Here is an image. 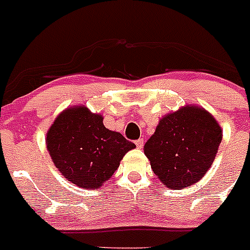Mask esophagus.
Returning <instances> with one entry per match:
<instances>
[{
  "label": "esophagus",
  "mask_w": 250,
  "mask_h": 250,
  "mask_svg": "<svg viewBox=\"0 0 250 250\" xmlns=\"http://www.w3.org/2000/svg\"><path fill=\"white\" fill-rule=\"evenodd\" d=\"M143 144H144L143 139H138V141H136V146H137V148H138V149L143 148Z\"/></svg>",
  "instance_id": "esophagus-1"
}]
</instances>
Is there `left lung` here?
I'll list each match as a JSON object with an SVG mask.
<instances>
[{
	"instance_id": "8db88e82",
	"label": "left lung",
	"mask_w": 250,
	"mask_h": 250,
	"mask_svg": "<svg viewBox=\"0 0 250 250\" xmlns=\"http://www.w3.org/2000/svg\"><path fill=\"white\" fill-rule=\"evenodd\" d=\"M222 141V128L200 106L186 104L159 121L144 146L154 174L169 188L193 185L211 167Z\"/></svg>"
}]
</instances>
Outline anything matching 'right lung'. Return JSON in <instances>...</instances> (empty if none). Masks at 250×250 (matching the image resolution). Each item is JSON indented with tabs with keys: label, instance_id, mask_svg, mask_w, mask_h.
<instances>
[{
	"label": "right lung",
	"instance_id": "1",
	"mask_svg": "<svg viewBox=\"0 0 250 250\" xmlns=\"http://www.w3.org/2000/svg\"><path fill=\"white\" fill-rule=\"evenodd\" d=\"M46 149L57 169L79 188H99L136 148L118 132L107 129L104 117L86 106L64 109L46 132Z\"/></svg>",
	"mask_w": 250,
	"mask_h": 250
}]
</instances>
